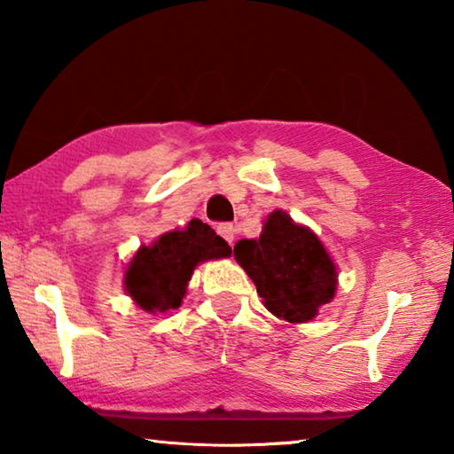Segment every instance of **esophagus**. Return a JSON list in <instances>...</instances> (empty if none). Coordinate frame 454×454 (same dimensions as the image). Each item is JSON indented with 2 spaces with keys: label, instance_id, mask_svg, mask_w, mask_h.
I'll return each mask as SVG.
<instances>
[{
  "label": "esophagus",
  "instance_id": "34e87169",
  "mask_svg": "<svg viewBox=\"0 0 454 454\" xmlns=\"http://www.w3.org/2000/svg\"><path fill=\"white\" fill-rule=\"evenodd\" d=\"M216 232L224 238V240L232 246L234 240H236V228L232 224H218L216 226Z\"/></svg>",
  "mask_w": 454,
  "mask_h": 454
}]
</instances>
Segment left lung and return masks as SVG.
I'll return each mask as SVG.
<instances>
[{
    "mask_svg": "<svg viewBox=\"0 0 454 454\" xmlns=\"http://www.w3.org/2000/svg\"><path fill=\"white\" fill-rule=\"evenodd\" d=\"M234 258L256 284L268 312L290 325L317 318L336 294L333 256L309 226L298 224L284 210H274L264 220L258 240H238Z\"/></svg>",
    "mask_w": 454,
    "mask_h": 454,
    "instance_id": "left-lung-1",
    "label": "left lung"
}]
</instances>
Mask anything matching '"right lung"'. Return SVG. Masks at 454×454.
<instances>
[{"label":"right lung","mask_w":454,"mask_h":454,"mask_svg":"<svg viewBox=\"0 0 454 454\" xmlns=\"http://www.w3.org/2000/svg\"><path fill=\"white\" fill-rule=\"evenodd\" d=\"M230 254L232 248L224 238L202 220L192 218L184 228L164 232L136 250L126 266L124 290L144 312L166 314L180 309L198 264Z\"/></svg>","instance_id":"obj_1"}]
</instances>
